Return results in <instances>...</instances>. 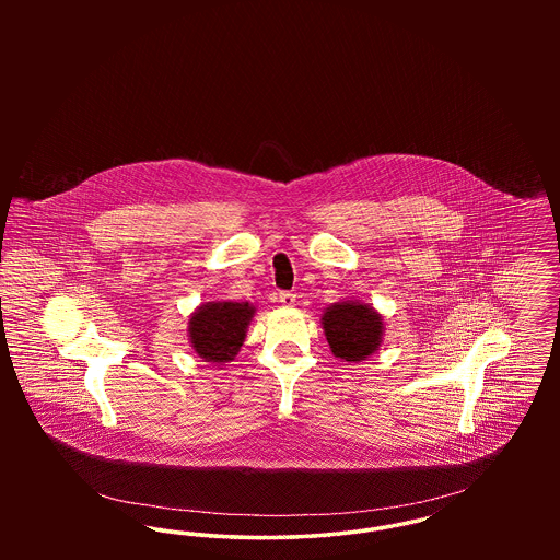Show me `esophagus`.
<instances>
[{
  "label": "esophagus",
  "instance_id": "1",
  "mask_svg": "<svg viewBox=\"0 0 560 560\" xmlns=\"http://www.w3.org/2000/svg\"><path fill=\"white\" fill-rule=\"evenodd\" d=\"M279 302L283 304V306H293L295 304V293L292 292H279Z\"/></svg>",
  "mask_w": 560,
  "mask_h": 560
}]
</instances>
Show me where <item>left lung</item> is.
Wrapping results in <instances>:
<instances>
[{
    "instance_id": "1",
    "label": "left lung",
    "mask_w": 560,
    "mask_h": 560,
    "mask_svg": "<svg viewBox=\"0 0 560 560\" xmlns=\"http://www.w3.org/2000/svg\"><path fill=\"white\" fill-rule=\"evenodd\" d=\"M320 327L334 357L359 363L382 347L384 317L361 300L329 304L320 315Z\"/></svg>"
}]
</instances>
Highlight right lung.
I'll return each instance as SVG.
<instances>
[{
  "mask_svg": "<svg viewBox=\"0 0 560 560\" xmlns=\"http://www.w3.org/2000/svg\"><path fill=\"white\" fill-rule=\"evenodd\" d=\"M256 306L235 300L199 304L188 317V342L203 361L224 365L237 357Z\"/></svg>",
  "mask_w": 560,
  "mask_h": 560,
  "instance_id": "add662e5",
  "label": "right lung"
}]
</instances>
